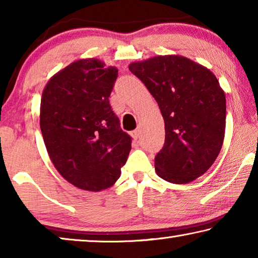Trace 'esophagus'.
<instances>
[{"label": "esophagus", "instance_id": "obj_1", "mask_svg": "<svg viewBox=\"0 0 258 258\" xmlns=\"http://www.w3.org/2000/svg\"><path fill=\"white\" fill-rule=\"evenodd\" d=\"M132 138L135 140V141H138L139 138H140V131L139 130H135L132 132Z\"/></svg>", "mask_w": 258, "mask_h": 258}]
</instances>
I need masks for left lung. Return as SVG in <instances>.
Segmentation results:
<instances>
[{
	"mask_svg": "<svg viewBox=\"0 0 258 258\" xmlns=\"http://www.w3.org/2000/svg\"><path fill=\"white\" fill-rule=\"evenodd\" d=\"M158 103L165 143L155 158L163 180L185 184L213 165L224 141L226 103L216 76L182 55H157L130 63Z\"/></svg>",
	"mask_w": 258,
	"mask_h": 258,
	"instance_id": "1",
	"label": "left lung"
}]
</instances>
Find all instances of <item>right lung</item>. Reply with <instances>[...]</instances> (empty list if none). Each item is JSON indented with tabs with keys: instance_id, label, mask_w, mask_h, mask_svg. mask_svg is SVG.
<instances>
[{
	"instance_id": "1",
	"label": "right lung",
	"mask_w": 258,
	"mask_h": 258,
	"mask_svg": "<svg viewBox=\"0 0 258 258\" xmlns=\"http://www.w3.org/2000/svg\"><path fill=\"white\" fill-rule=\"evenodd\" d=\"M104 66L94 58L74 61L50 78L41 99L51 161L73 185L94 192L118 180L132 143L109 103L118 71Z\"/></svg>"
}]
</instances>
